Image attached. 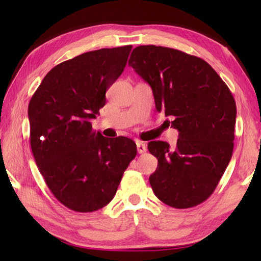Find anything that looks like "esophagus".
Returning a JSON list of instances; mask_svg holds the SVG:
<instances>
[{"instance_id": "obj_1", "label": "esophagus", "mask_w": 261, "mask_h": 261, "mask_svg": "<svg viewBox=\"0 0 261 261\" xmlns=\"http://www.w3.org/2000/svg\"><path fill=\"white\" fill-rule=\"evenodd\" d=\"M137 149H138V152H139V153H145L147 151V145L142 141H138L137 142Z\"/></svg>"}]
</instances>
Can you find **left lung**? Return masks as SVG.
<instances>
[{
	"label": "left lung",
	"mask_w": 261,
	"mask_h": 261,
	"mask_svg": "<svg viewBox=\"0 0 261 261\" xmlns=\"http://www.w3.org/2000/svg\"><path fill=\"white\" fill-rule=\"evenodd\" d=\"M129 66L151 86L158 112L165 111L179 131L175 147L148 143L158 159L149 177L154 195L175 208L196 206L212 195L232 157L233 95L205 60L177 49L139 46Z\"/></svg>",
	"instance_id": "8db88e82"
}]
</instances>
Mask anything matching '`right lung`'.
Listing matches in <instances>:
<instances>
[{"label":"right lung","instance_id":"add662e5","mask_svg":"<svg viewBox=\"0 0 261 261\" xmlns=\"http://www.w3.org/2000/svg\"><path fill=\"white\" fill-rule=\"evenodd\" d=\"M132 46L103 48L66 60L33 94L28 115L36 164L54 196L75 212H94L114 197L137 154L135 141L105 138L91 120L123 71Z\"/></svg>","mask_w":261,"mask_h":261}]
</instances>
